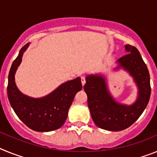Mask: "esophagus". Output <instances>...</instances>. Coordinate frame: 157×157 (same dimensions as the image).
<instances>
[{
	"instance_id": "obj_1",
	"label": "esophagus",
	"mask_w": 157,
	"mask_h": 157,
	"mask_svg": "<svg viewBox=\"0 0 157 157\" xmlns=\"http://www.w3.org/2000/svg\"><path fill=\"white\" fill-rule=\"evenodd\" d=\"M81 82H82V86L85 85V83H86V78L85 77H82L81 78Z\"/></svg>"
}]
</instances>
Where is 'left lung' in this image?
I'll use <instances>...</instances> for the list:
<instances>
[{"label": "left lung", "mask_w": 157, "mask_h": 157, "mask_svg": "<svg viewBox=\"0 0 157 157\" xmlns=\"http://www.w3.org/2000/svg\"><path fill=\"white\" fill-rule=\"evenodd\" d=\"M125 49L127 54L118 59L116 68L123 67L134 78L138 95L133 105L116 102L108 90L103 76L87 75L83 86L94 122L100 128L111 131L125 130L132 125L142 114L150 98V76L146 64L137 48L126 45Z\"/></svg>", "instance_id": "left-lung-1"}]
</instances>
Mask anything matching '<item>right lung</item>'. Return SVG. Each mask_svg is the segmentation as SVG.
I'll use <instances>...</instances> for the list:
<instances>
[{"mask_svg": "<svg viewBox=\"0 0 157 157\" xmlns=\"http://www.w3.org/2000/svg\"><path fill=\"white\" fill-rule=\"evenodd\" d=\"M28 46L27 43L20 49L11 67L7 87L8 101L18 117L31 130L40 132L57 130L64 123L75 94L82 88L81 78L63 83L44 98H32L23 94L16 85L15 74Z\"/></svg>", "mask_w": 157, "mask_h": 157, "instance_id": "right-lung-1", "label": "right lung"}]
</instances>
